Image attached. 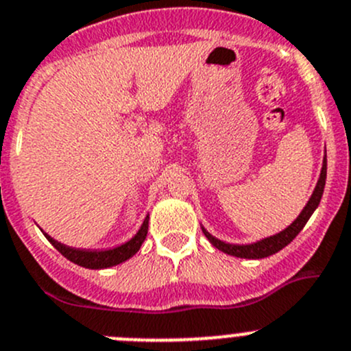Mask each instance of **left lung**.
I'll return each instance as SVG.
<instances>
[{
	"mask_svg": "<svg viewBox=\"0 0 351 351\" xmlns=\"http://www.w3.org/2000/svg\"><path fill=\"white\" fill-rule=\"evenodd\" d=\"M324 186H326V158H324V164H322V171H321V177H319V180H317V186H315L311 199H308V203L305 204V208L302 210V213L298 215L297 220H295L290 227H287L285 230L280 232V234L263 239V241L256 242V244H247V245L227 244V242H221V241H218V239H215L213 235L208 234L204 228H203V232H204V235H206L208 241H210L215 247L220 249V251H223V252H227V254L235 256V258H245V259L268 258V256L275 254V252L282 251L285 245H289L290 242L297 237L298 232L305 227V223H307V220L311 218V215L314 213V210L319 206V203H321L322 193H324Z\"/></svg>",
	"mask_w": 351,
	"mask_h": 351,
	"instance_id": "left-lung-1",
	"label": "left lung"
}]
</instances>
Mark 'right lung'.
<instances>
[{"label":"right lung","instance_id":"add662e5","mask_svg":"<svg viewBox=\"0 0 351 351\" xmlns=\"http://www.w3.org/2000/svg\"><path fill=\"white\" fill-rule=\"evenodd\" d=\"M147 232H148V217L145 218L143 225L138 230V234L131 239L130 242L126 244L119 245V247L109 249V251H85V249H75V247H68V245L61 244V242L54 241L53 237L46 234L47 241L64 256L66 259H69L75 265L83 266V268H90V269H100V268H109V266H116L119 263L126 261L130 259L131 256L136 254L140 251L141 244L147 239Z\"/></svg>","mask_w":351,"mask_h":351}]
</instances>
